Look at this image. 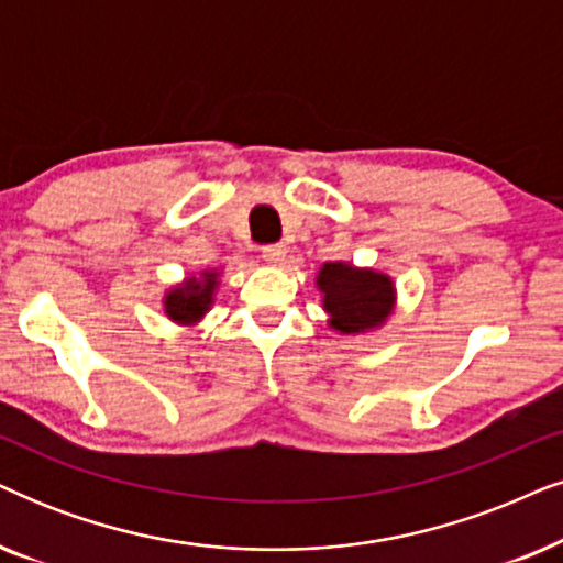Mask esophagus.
Returning <instances> with one entry per match:
<instances>
[{
    "instance_id": "34e87169",
    "label": "esophagus",
    "mask_w": 563,
    "mask_h": 563,
    "mask_svg": "<svg viewBox=\"0 0 563 563\" xmlns=\"http://www.w3.org/2000/svg\"><path fill=\"white\" fill-rule=\"evenodd\" d=\"M261 255H264V261H268V264L279 266V264H284V258H287V247H284L282 243L264 245L261 247Z\"/></svg>"
}]
</instances>
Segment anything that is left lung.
<instances>
[{
    "instance_id": "obj_1",
    "label": "left lung",
    "mask_w": 563,
    "mask_h": 563,
    "mask_svg": "<svg viewBox=\"0 0 563 563\" xmlns=\"http://www.w3.org/2000/svg\"><path fill=\"white\" fill-rule=\"evenodd\" d=\"M323 308L341 333H362L383 323L393 308V284L377 272H360L346 264H325L318 274Z\"/></svg>"
}]
</instances>
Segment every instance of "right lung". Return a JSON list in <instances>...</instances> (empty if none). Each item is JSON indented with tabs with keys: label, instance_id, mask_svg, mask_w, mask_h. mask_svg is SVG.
Instances as JSON below:
<instances>
[{
	"label": "right lung",
	"instance_id": "add662e5",
	"mask_svg": "<svg viewBox=\"0 0 563 563\" xmlns=\"http://www.w3.org/2000/svg\"><path fill=\"white\" fill-rule=\"evenodd\" d=\"M211 291H214V274H203V284L186 282L184 287L173 289L165 299L167 318L178 320V323H194L209 310Z\"/></svg>",
	"mask_w": 563,
	"mask_h": 563
}]
</instances>
